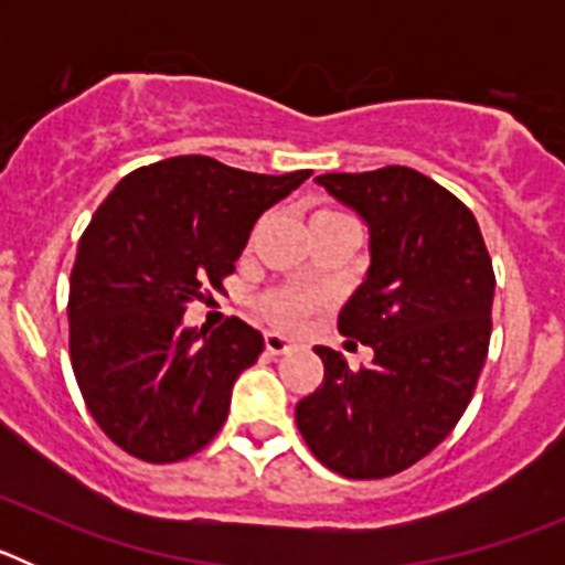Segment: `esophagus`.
Wrapping results in <instances>:
<instances>
[{
	"mask_svg": "<svg viewBox=\"0 0 565 565\" xmlns=\"http://www.w3.org/2000/svg\"><path fill=\"white\" fill-rule=\"evenodd\" d=\"M297 348V342L288 337H282V333H266V351L274 353V356H279V353H288Z\"/></svg>",
	"mask_w": 565,
	"mask_h": 565,
	"instance_id": "1",
	"label": "esophagus"
}]
</instances>
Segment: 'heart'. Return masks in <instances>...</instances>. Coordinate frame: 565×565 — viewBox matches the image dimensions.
<instances>
[{
  "label": "heart",
  "instance_id": "1",
  "mask_svg": "<svg viewBox=\"0 0 565 565\" xmlns=\"http://www.w3.org/2000/svg\"><path fill=\"white\" fill-rule=\"evenodd\" d=\"M322 217H344V214L317 212L311 221H322ZM313 302H317V299H313L308 291H299V288H282V291H274L263 299V313H266L271 322H277V326L294 328L306 319V313L311 311Z\"/></svg>",
  "mask_w": 565,
  "mask_h": 565
}]
</instances>
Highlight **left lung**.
I'll use <instances>...</instances> for the list:
<instances>
[{"label":"left lung","mask_w":565,"mask_h":565,"mask_svg":"<svg viewBox=\"0 0 565 565\" xmlns=\"http://www.w3.org/2000/svg\"><path fill=\"white\" fill-rule=\"evenodd\" d=\"M367 226L371 266L339 331L371 344L348 359L317 344L322 384L297 404L313 456L344 478H387L436 450L467 411L492 333L495 274L467 206L407 167L319 174Z\"/></svg>","instance_id":"1"}]
</instances>
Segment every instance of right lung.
Returning <instances> with one entry per match:
<instances>
[{
	"label": "right lung",
	"mask_w": 565,
	"mask_h": 565,
	"mask_svg": "<svg viewBox=\"0 0 565 565\" xmlns=\"http://www.w3.org/2000/svg\"><path fill=\"white\" fill-rule=\"evenodd\" d=\"M308 178L181 154L127 174L93 214L70 274V359L93 418L129 456L183 461L217 436L263 333L243 319L189 328L183 313Z\"/></svg>",
	"instance_id": "right-lung-1"
}]
</instances>
